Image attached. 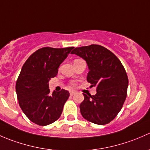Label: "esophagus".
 I'll list each match as a JSON object with an SVG mask.
<instances>
[{
	"mask_svg": "<svg viewBox=\"0 0 150 150\" xmlns=\"http://www.w3.org/2000/svg\"><path fill=\"white\" fill-rule=\"evenodd\" d=\"M75 93H76V92H75V91H71L69 92V94H70V96H73Z\"/></svg>",
	"mask_w": 150,
	"mask_h": 150,
	"instance_id": "34e87169",
	"label": "esophagus"
}]
</instances>
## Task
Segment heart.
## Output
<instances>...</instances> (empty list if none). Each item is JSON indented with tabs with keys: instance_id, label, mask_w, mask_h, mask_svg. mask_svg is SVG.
Here are the masks:
<instances>
[{
	"instance_id": "obj_1",
	"label": "heart",
	"mask_w": 150,
	"mask_h": 150,
	"mask_svg": "<svg viewBox=\"0 0 150 150\" xmlns=\"http://www.w3.org/2000/svg\"><path fill=\"white\" fill-rule=\"evenodd\" d=\"M71 85H72V86H75V83H74V82H72V83H71Z\"/></svg>"
}]
</instances>
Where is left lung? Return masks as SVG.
I'll use <instances>...</instances> for the list:
<instances>
[{
    "mask_svg": "<svg viewBox=\"0 0 150 150\" xmlns=\"http://www.w3.org/2000/svg\"><path fill=\"white\" fill-rule=\"evenodd\" d=\"M72 54L86 60L89 69L87 81L92 87L96 86V95L83 93L81 115L93 123H109L117 115L126 98L128 79L125 68L112 52L99 45L75 48Z\"/></svg>",
    "mask_w": 150,
    "mask_h": 150,
    "instance_id": "left-lung-1",
    "label": "left lung"
}]
</instances>
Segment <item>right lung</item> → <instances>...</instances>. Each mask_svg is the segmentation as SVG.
<instances>
[{"mask_svg":"<svg viewBox=\"0 0 150 150\" xmlns=\"http://www.w3.org/2000/svg\"><path fill=\"white\" fill-rule=\"evenodd\" d=\"M74 47L37 50L27 59L16 83V92L21 109L37 125H49L61 116L69 96L68 91L50 93L48 81L58 73V68Z\"/></svg>","mask_w":150,"mask_h":150,"instance_id":"1","label":"right lung"}]
</instances>
